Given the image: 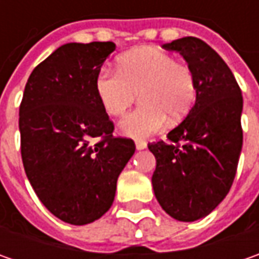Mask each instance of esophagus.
I'll return each instance as SVG.
<instances>
[{
	"instance_id": "esophagus-1",
	"label": "esophagus",
	"mask_w": 259,
	"mask_h": 259,
	"mask_svg": "<svg viewBox=\"0 0 259 259\" xmlns=\"http://www.w3.org/2000/svg\"><path fill=\"white\" fill-rule=\"evenodd\" d=\"M135 145H137V150H144L145 147H147V143L143 141V140H138V141L135 143Z\"/></svg>"
}]
</instances>
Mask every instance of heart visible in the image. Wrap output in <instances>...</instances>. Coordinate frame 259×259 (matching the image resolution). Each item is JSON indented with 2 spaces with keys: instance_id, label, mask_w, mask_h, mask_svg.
<instances>
[{
  "instance_id": "heart-1",
  "label": "heart",
  "mask_w": 259,
  "mask_h": 259,
  "mask_svg": "<svg viewBox=\"0 0 259 259\" xmlns=\"http://www.w3.org/2000/svg\"><path fill=\"white\" fill-rule=\"evenodd\" d=\"M95 91L109 116H122L140 94L141 105L121 122L126 135L144 138L164 126L167 116L179 122L196 101L192 67L157 47H140L118 60V70L102 67Z\"/></svg>"
}]
</instances>
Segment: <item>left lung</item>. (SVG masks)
<instances>
[{
  "instance_id": "1",
  "label": "left lung",
  "mask_w": 259,
  "mask_h": 259,
  "mask_svg": "<svg viewBox=\"0 0 259 259\" xmlns=\"http://www.w3.org/2000/svg\"><path fill=\"white\" fill-rule=\"evenodd\" d=\"M179 52L196 77V104L168 141L150 143L153 189L160 206L177 221L209 214L234 183L242 150V94L224 59L203 40L183 37L163 45Z\"/></svg>"
}]
</instances>
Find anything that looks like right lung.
Masks as SVG:
<instances>
[{
	"mask_svg": "<svg viewBox=\"0 0 259 259\" xmlns=\"http://www.w3.org/2000/svg\"><path fill=\"white\" fill-rule=\"evenodd\" d=\"M114 50L112 41L59 47L35 66L20 104L25 174L41 203L67 224H91L109 210L135 151L131 138L114 137L95 91Z\"/></svg>",
	"mask_w": 259,
	"mask_h": 259,
	"instance_id": "1",
	"label": "right lung"
}]
</instances>
